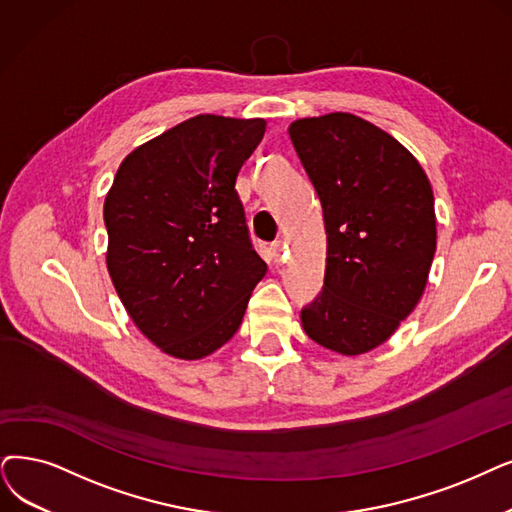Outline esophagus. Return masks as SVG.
<instances>
[{
  "instance_id": "34e87169",
  "label": "esophagus",
  "mask_w": 512,
  "mask_h": 512,
  "mask_svg": "<svg viewBox=\"0 0 512 512\" xmlns=\"http://www.w3.org/2000/svg\"><path fill=\"white\" fill-rule=\"evenodd\" d=\"M285 248H288V245H285L283 241H275L273 245H271V252H273V258H275V262H283V258H285Z\"/></svg>"
}]
</instances>
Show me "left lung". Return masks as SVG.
<instances>
[{"mask_svg": "<svg viewBox=\"0 0 512 512\" xmlns=\"http://www.w3.org/2000/svg\"><path fill=\"white\" fill-rule=\"evenodd\" d=\"M288 132L327 235L323 292L302 309V327L334 353H367L424 294L437 250L433 187L399 140L357 115L304 117Z\"/></svg>", "mask_w": 512, "mask_h": 512, "instance_id": "1", "label": "left lung"}]
</instances>
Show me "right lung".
I'll return each mask as SVG.
<instances>
[{
  "label": "right lung",
  "mask_w": 512,
  "mask_h": 512,
  "mask_svg": "<svg viewBox=\"0 0 512 512\" xmlns=\"http://www.w3.org/2000/svg\"><path fill=\"white\" fill-rule=\"evenodd\" d=\"M264 130V119L197 115L136 147L113 178L107 269L134 325L170 357L229 342L267 273L235 191Z\"/></svg>",
  "instance_id": "right-lung-1"
}]
</instances>
